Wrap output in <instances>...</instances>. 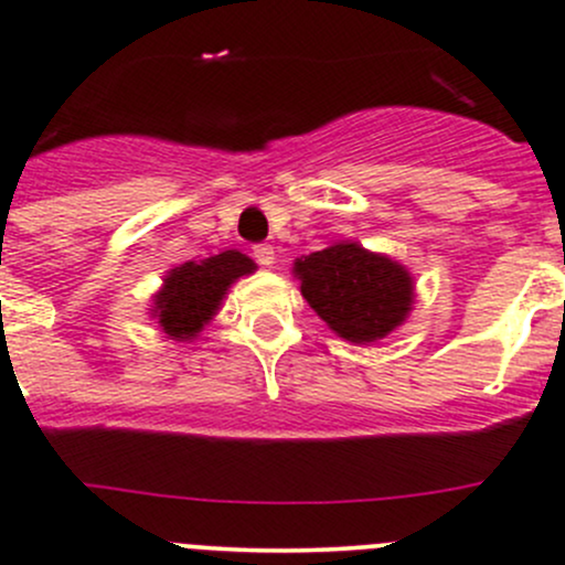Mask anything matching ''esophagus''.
I'll use <instances>...</instances> for the list:
<instances>
[{"label": "esophagus", "instance_id": "esophagus-1", "mask_svg": "<svg viewBox=\"0 0 565 565\" xmlns=\"http://www.w3.org/2000/svg\"><path fill=\"white\" fill-rule=\"evenodd\" d=\"M254 259L259 262L262 267H273V262H276V250H273V246H265V243H262V246L254 248Z\"/></svg>", "mask_w": 565, "mask_h": 565}]
</instances>
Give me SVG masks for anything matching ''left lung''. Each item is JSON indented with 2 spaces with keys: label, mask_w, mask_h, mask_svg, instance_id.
Instances as JSON below:
<instances>
[{
  "label": "left lung",
  "mask_w": 565,
  "mask_h": 565,
  "mask_svg": "<svg viewBox=\"0 0 565 565\" xmlns=\"http://www.w3.org/2000/svg\"><path fill=\"white\" fill-rule=\"evenodd\" d=\"M292 276L317 317L352 344H372L391 335L415 303L413 273L388 254L352 241L298 256Z\"/></svg>",
  "instance_id": "left-lung-1"
}]
</instances>
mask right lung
I'll list each match as a JSON object with an SVG mask.
<instances>
[{
  "mask_svg": "<svg viewBox=\"0 0 565 565\" xmlns=\"http://www.w3.org/2000/svg\"><path fill=\"white\" fill-rule=\"evenodd\" d=\"M254 270V259L235 248L221 250L207 259L182 262L163 276L161 289L152 295L150 317L167 339H196L204 324L218 315L232 284Z\"/></svg>",
  "mask_w": 565,
  "mask_h": 565,
  "instance_id": "right-lung-1",
  "label": "right lung"
}]
</instances>
